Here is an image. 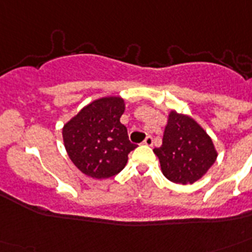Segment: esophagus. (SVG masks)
Here are the masks:
<instances>
[{"mask_svg": "<svg viewBox=\"0 0 252 252\" xmlns=\"http://www.w3.org/2000/svg\"><path fill=\"white\" fill-rule=\"evenodd\" d=\"M144 144L148 146L153 145V137H152V136H146V138L144 140Z\"/></svg>", "mask_w": 252, "mask_h": 252, "instance_id": "esophagus-1", "label": "esophagus"}]
</instances>
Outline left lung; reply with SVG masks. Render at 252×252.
I'll use <instances>...</instances> for the list:
<instances>
[{
	"mask_svg": "<svg viewBox=\"0 0 252 252\" xmlns=\"http://www.w3.org/2000/svg\"><path fill=\"white\" fill-rule=\"evenodd\" d=\"M163 175L174 183L192 184L215 163L217 153L207 132L186 115H168L161 148L153 150Z\"/></svg>",
	"mask_w": 252,
	"mask_h": 252,
	"instance_id": "1",
	"label": "left lung"
}]
</instances>
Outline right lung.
<instances>
[{
  "label": "right lung",
  "instance_id": "right-lung-1",
  "mask_svg": "<svg viewBox=\"0 0 252 252\" xmlns=\"http://www.w3.org/2000/svg\"><path fill=\"white\" fill-rule=\"evenodd\" d=\"M124 100L110 96L94 100L66 123L65 149L81 171L96 179L116 175L126 167L128 154L137 148L120 123Z\"/></svg>",
  "mask_w": 252,
  "mask_h": 252
}]
</instances>
